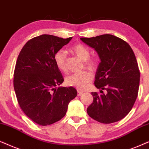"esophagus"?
Listing matches in <instances>:
<instances>
[{"instance_id":"obj_1","label":"esophagus","mask_w":149,"mask_h":149,"mask_svg":"<svg viewBox=\"0 0 149 149\" xmlns=\"http://www.w3.org/2000/svg\"><path fill=\"white\" fill-rule=\"evenodd\" d=\"M82 94H83L82 91H81L80 90H79V89H78V96H81V95H82Z\"/></svg>"}]
</instances>
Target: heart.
Returning <instances> with one entry per match:
<instances>
[{"label":"heart","mask_w":149,"mask_h":149,"mask_svg":"<svg viewBox=\"0 0 149 149\" xmlns=\"http://www.w3.org/2000/svg\"><path fill=\"white\" fill-rule=\"evenodd\" d=\"M69 50L73 54L78 57L83 61L84 66L91 71H95L97 68L99 61L96 57H91V51L86 45L78 43L70 47ZM54 61L55 65L59 70L65 71L66 68V52L63 49H59L54 54ZM92 73L88 70H84L79 73H73L66 79L68 86H75L79 90H84L92 80Z\"/></svg>","instance_id":"b5f03b06"}]
</instances>
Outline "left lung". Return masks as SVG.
<instances>
[{
    "instance_id": "1",
    "label": "left lung",
    "mask_w": 149,
    "mask_h": 149,
    "mask_svg": "<svg viewBox=\"0 0 149 149\" xmlns=\"http://www.w3.org/2000/svg\"><path fill=\"white\" fill-rule=\"evenodd\" d=\"M80 39L97 52L101 63L95 85L107 91L106 95L91 93L93 102L87 113L102 123L118 121L130 112L138 97L140 74L134 51L125 41L112 35Z\"/></svg>"
}]
</instances>
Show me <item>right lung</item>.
<instances>
[{
	"instance_id": "obj_1",
	"label": "right lung",
	"mask_w": 149,
	"mask_h": 149,
	"mask_svg": "<svg viewBox=\"0 0 149 149\" xmlns=\"http://www.w3.org/2000/svg\"><path fill=\"white\" fill-rule=\"evenodd\" d=\"M72 37L41 35L28 41L17 57L13 86L17 102L29 118L42 126L65 116L70 101L77 95L73 87L56 86L64 78L54 61V54Z\"/></svg>"
}]
</instances>
